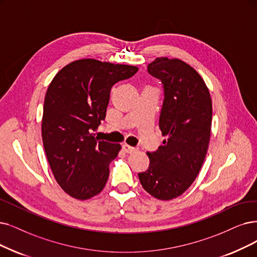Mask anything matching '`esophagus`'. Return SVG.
I'll list each match as a JSON object with an SVG mask.
<instances>
[{"label": "esophagus", "instance_id": "obj_1", "mask_svg": "<svg viewBox=\"0 0 257 257\" xmlns=\"http://www.w3.org/2000/svg\"><path fill=\"white\" fill-rule=\"evenodd\" d=\"M122 150L124 151L125 153H128V154H132V153H135V152H137L139 149L138 148H133V147H131V146H128V145H123L122 146Z\"/></svg>", "mask_w": 257, "mask_h": 257}]
</instances>
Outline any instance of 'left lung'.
I'll list each match as a JSON object with an SVG mask.
<instances>
[{
	"label": "left lung",
	"mask_w": 257,
	"mask_h": 257,
	"mask_svg": "<svg viewBox=\"0 0 257 257\" xmlns=\"http://www.w3.org/2000/svg\"><path fill=\"white\" fill-rule=\"evenodd\" d=\"M148 73L163 87L159 127L167 140L156 151L148 152L149 169L138 176L152 196L170 200L189 189L206 158L212 101L202 78L181 60L157 58L148 65Z\"/></svg>",
	"instance_id": "left-lung-1"
}]
</instances>
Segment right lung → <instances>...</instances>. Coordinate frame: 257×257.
Returning <instances> with one entry per match:
<instances>
[{"label": "right lung", "instance_id": "1", "mask_svg": "<svg viewBox=\"0 0 257 257\" xmlns=\"http://www.w3.org/2000/svg\"><path fill=\"white\" fill-rule=\"evenodd\" d=\"M137 71L136 66L83 59L63 67L49 84L43 146L57 182L71 197L85 200L105 187L108 164L121 146L99 141L93 132L105 118L112 85Z\"/></svg>", "mask_w": 257, "mask_h": 257}]
</instances>
